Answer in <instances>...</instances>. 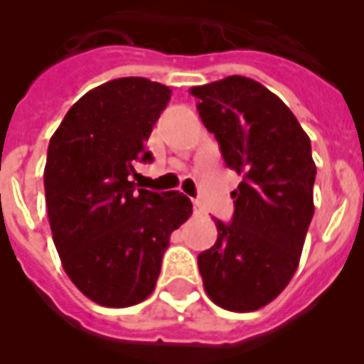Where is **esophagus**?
<instances>
[{
    "mask_svg": "<svg viewBox=\"0 0 364 364\" xmlns=\"http://www.w3.org/2000/svg\"><path fill=\"white\" fill-rule=\"evenodd\" d=\"M193 205H194V213H198V215H204V205H202V202L200 200H193Z\"/></svg>",
    "mask_w": 364,
    "mask_h": 364,
    "instance_id": "esophagus-1",
    "label": "esophagus"
}]
</instances>
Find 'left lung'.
I'll use <instances>...</instances> for the list:
<instances>
[{"mask_svg":"<svg viewBox=\"0 0 364 364\" xmlns=\"http://www.w3.org/2000/svg\"><path fill=\"white\" fill-rule=\"evenodd\" d=\"M191 94L227 166L242 176L230 193L232 223L215 219V245L198 255L204 289L225 310L255 311L299 268L314 217L310 137L276 94L249 77L193 87Z\"/></svg>","mask_w":364,"mask_h":364,"instance_id":"1","label":"left lung"}]
</instances>
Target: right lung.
Returning <instances> with one entry per match:
<instances>
[{
	"label": "right lung",
	"mask_w": 364,
	"mask_h": 364,
	"mask_svg": "<svg viewBox=\"0 0 364 364\" xmlns=\"http://www.w3.org/2000/svg\"><path fill=\"white\" fill-rule=\"evenodd\" d=\"M171 90L122 77L88 90L50 137L45 198L62 266L85 296L107 308L154 291L170 234L193 213L183 193L136 188V162Z\"/></svg>",
	"instance_id": "right-lung-1"
}]
</instances>
